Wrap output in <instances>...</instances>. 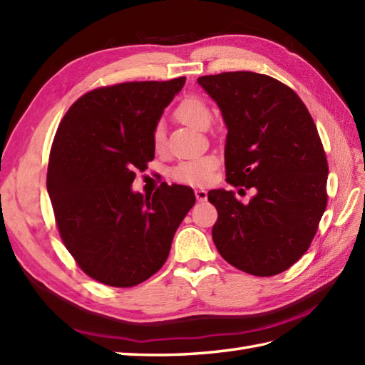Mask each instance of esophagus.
<instances>
[{"label":"esophagus","mask_w":365,"mask_h":365,"mask_svg":"<svg viewBox=\"0 0 365 365\" xmlns=\"http://www.w3.org/2000/svg\"><path fill=\"white\" fill-rule=\"evenodd\" d=\"M195 195H196V199L199 200V202H202V200H207V190H204V188H196L195 190Z\"/></svg>","instance_id":"34e87169"}]
</instances>
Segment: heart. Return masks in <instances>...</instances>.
<instances>
[{
  "label": "heart",
  "instance_id": "obj_1",
  "mask_svg": "<svg viewBox=\"0 0 365 365\" xmlns=\"http://www.w3.org/2000/svg\"><path fill=\"white\" fill-rule=\"evenodd\" d=\"M175 118L185 125L196 130H205L212 122V111L207 106L204 100L197 97H188L182 100L178 106L175 108ZM152 144L153 149L157 152H163L166 147V135L161 125H157L152 135ZM216 161L210 155H199V157H192L185 160L170 170L174 180L188 183V185H199L207 182L212 175V170L215 169Z\"/></svg>",
  "mask_w": 365,
  "mask_h": 365
}]
</instances>
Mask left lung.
Returning <instances> with one entry per match:
<instances>
[{
  "mask_svg": "<svg viewBox=\"0 0 365 365\" xmlns=\"http://www.w3.org/2000/svg\"><path fill=\"white\" fill-rule=\"evenodd\" d=\"M197 83L226 123L227 182L255 191L247 204L234 191H208L218 210L216 250L245 273H282L307 251L327 208L328 161L319 131L301 98L268 75L226 72Z\"/></svg>",
  "mask_w": 365,
  "mask_h": 365,
  "instance_id": "obj_1",
  "label": "left lung"
}]
</instances>
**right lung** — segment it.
Returning <instances> with one entry per match:
<instances>
[{
  "mask_svg": "<svg viewBox=\"0 0 365 365\" xmlns=\"http://www.w3.org/2000/svg\"><path fill=\"white\" fill-rule=\"evenodd\" d=\"M185 76L91 91L71 106L51 145L46 190L66 247L81 269L111 287L144 282L165 265L195 191L163 183L131 188L153 160L152 135Z\"/></svg>",
  "mask_w": 365,
  "mask_h": 365,
  "instance_id": "1",
  "label": "right lung"
}]
</instances>
